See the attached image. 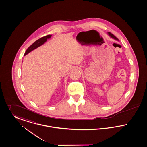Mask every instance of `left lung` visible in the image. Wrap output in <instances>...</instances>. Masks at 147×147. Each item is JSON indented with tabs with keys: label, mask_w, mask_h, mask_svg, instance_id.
Wrapping results in <instances>:
<instances>
[{
	"label": "left lung",
	"mask_w": 147,
	"mask_h": 147,
	"mask_svg": "<svg viewBox=\"0 0 147 147\" xmlns=\"http://www.w3.org/2000/svg\"><path fill=\"white\" fill-rule=\"evenodd\" d=\"M108 34L112 38H113V39H115V40H119L118 39V38H117V37H115L114 35L112 34L111 33H110V32H108Z\"/></svg>",
	"instance_id": "8db88e82"
}]
</instances>
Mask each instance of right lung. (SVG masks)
<instances>
[{
	"label": "right lung",
	"instance_id": "right-lung-1",
	"mask_svg": "<svg viewBox=\"0 0 147 147\" xmlns=\"http://www.w3.org/2000/svg\"><path fill=\"white\" fill-rule=\"evenodd\" d=\"M52 36V35H48L42 37L40 39H39L38 40H37L36 41H35L34 43L32 44L27 49H26V52L24 54V56L26 55L27 54H28L29 53L32 52V51L34 50L35 49L38 48L39 47L42 45L44 43H45L48 39H50Z\"/></svg>",
	"mask_w": 147,
	"mask_h": 147
}]
</instances>
